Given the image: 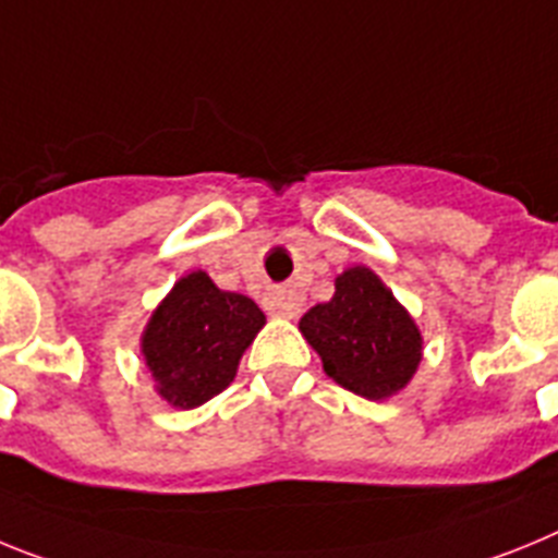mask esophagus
<instances>
[{"mask_svg":"<svg viewBox=\"0 0 558 558\" xmlns=\"http://www.w3.org/2000/svg\"><path fill=\"white\" fill-rule=\"evenodd\" d=\"M300 306H303V303H300V298L294 292H272L266 298V308L286 319L298 317Z\"/></svg>","mask_w":558,"mask_h":558,"instance_id":"esophagus-1","label":"esophagus"}]
</instances>
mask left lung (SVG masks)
<instances>
[{
    "label": "left lung",
    "mask_w": 558,
    "mask_h": 558,
    "mask_svg": "<svg viewBox=\"0 0 558 558\" xmlns=\"http://www.w3.org/2000/svg\"><path fill=\"white\" fill-rule=\"evenodd\" d=\"M300 333L337 385L371 401L407 387L424 345L415 319L367 266L339 275L333 298L303 314Z\"/></svg>",
    "instance_id": "left-lung-1"
}]
</instances>
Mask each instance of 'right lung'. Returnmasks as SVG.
Returning <instances> with one entry per match:
<instances>
[{"instance_id": "1", "label": "right lung", "mask_w": 558, "mask_h": 558, "mask_svg": "<svg viewBox=\"0 0 558 558\" xmlns=\"http://www.w3.org/2000/svg\"><path fill=\"white\" fill-rule=\"evenodd\" d=\"M264 323V312L246 294L221 292L207 272L177 280L143 331L157 393L179 410L219 396Z\"/></svg>"}]
</instances>
